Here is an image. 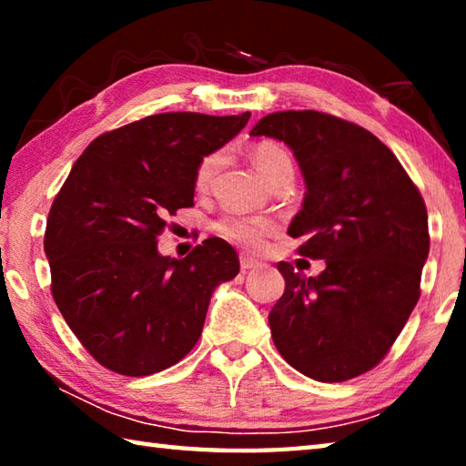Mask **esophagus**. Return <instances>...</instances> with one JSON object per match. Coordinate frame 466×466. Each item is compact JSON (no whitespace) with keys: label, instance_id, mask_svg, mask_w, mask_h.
Returning <instances> with one entry per match:
<instances>
[{"label":"esophagus","instance_id":"esophagus-1","mask_svg":"<svg viewBox=\"0 0 466 466\" xmlns=\"http://www.w3.org/2000/svg\"><path fill=\"white\" fill-rule=\"evenodd\" d=\"M240 267H242V271H248V269H257V267H261V263H258L257 258L248 257V255H242L240 257Z\"/></svg>","mask_w":466,"mask_h":466}]
</instances>
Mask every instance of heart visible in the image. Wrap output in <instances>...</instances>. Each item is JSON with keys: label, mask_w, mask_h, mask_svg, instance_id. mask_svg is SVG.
<instances>
[{"label": "heart", "mask_w": 466, "mask_h": 466, "mask_svg": "<svg viewBox=\"0 0 466 466\" xmlns=\"http://www.w3.org/2000/svg\"><path fill=\"white\" fill-rule=\"evenodd\" d=\"M222 160H224L222 152H211L201 157V162L197 164L195 168L197 191L199 193L209 191L211 185H214V178L218 175L219 167H222ZM250 160L257 167L258 175L267 180V185H271L273 180H278L283 175L294 177V162H291L288 149L279 144H275V141H258L257 146H252ZM216 230L226 240L240 244V247H247V248H257L261 247L267 232L271 230V222H267V219H261V218L228 216L224 219H219L216 224Z\"/></svg>", "instance_id": "b5f03b06"}]
</instances>
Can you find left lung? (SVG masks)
Instances as JSON below:
<instances>
[{
	"label": "left lung",
	"mask_w": 466,
	"mask_h": 466,
	"mask_svg": "<svg viewBox=\"0 0 466 466\" xmlns=\"http://www.w3.org/2000/svg\"><path fill=\"white\" fill-rule=\"evenodd\" d=\"M250 136L288 144L306 195L289 224L302 257L325 258L319 278L281 261L286 291L269 312L273 343L298 372L343 382L389 353L420 299L430 252L428 209L374 133L319 110L263 116Z\"/></svg>",
	"instance_id": "8db88e82"
}]
</instances>
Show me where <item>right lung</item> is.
I'll use <instances>...</instances> for the list:
<instances>
[{"label": "right lung", "mask_w": 466, "mask_h": 466, "mask_svg": "<svg viewBox=\"0 0 466 466\" xmlns=\"http://www.w3.org/2000/svg\"><path fill=\"white\" fill-rule=\"evenodd\" d=\"M250 113H160L98 136L51 205L45 252L63 319L100 366L149 376L199 341L209 298L240 271L222 238L185 258L162 257L167 218L191 208L195 168Z\"/></svg>", "instance_id": "obj_1"}]
</instances>
